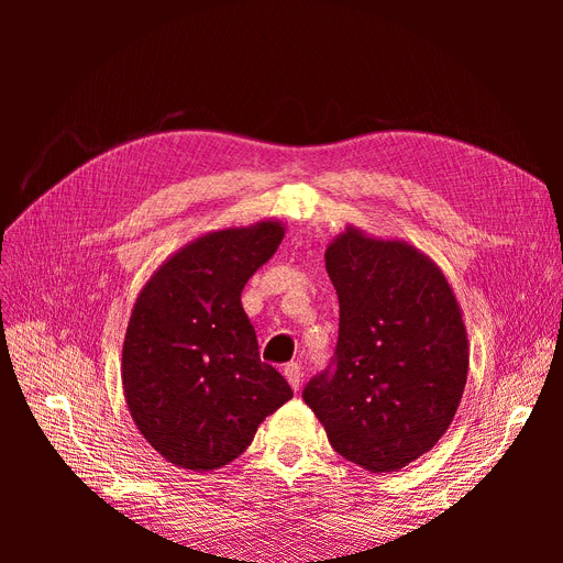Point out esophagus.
Listing matches in <instances>:
<instances>
[{
  "mask_svg": "<svg viewBox=\"0 0 563 563\" xmlns=\"http://www.w3.org/2000/svg\"><path fill=\"white\" fill-rule=\"evenodd\" d=\"M284 376H286L288 385H291L296 391L302 387V368H300V364H296V362L286 364L284 366Z\"/></svg>",
  "mask_w": 563,
  "mask_h": 563,
  "instance_id": "1",
  "label": "esophagus"
}]
</instances>
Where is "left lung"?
<instances>
[{"label":"left lung","instance_id":"left-lung-1","mask_svg":"<svg viewBox=\"0 0 563 563\" xmlns=\"http://www.w3.org/2000/svg\"><path fill=\"white\" fill-rule=\"evenodd\" d=\"M323 258L340 305L335 368L302 399L333 451L368 472H397L434 449L463 399V310L441 267L401 240L347 225Z\"/></svg>","mask_w":563,"mask_h":563}]
</instances>
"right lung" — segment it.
Listing matches in <instances>:
<instances>
[{"instance_id": "add662e5", "label": "right lung", "mask_w": 563, "mask_h": 563, "mask_svg": "<svg viewBox=\"0 0 563 563\" xmlns=\"http://www.w3.org/2000/svg\"><path fill=\"white\" fill-rule=\"evenodd\" d=\"M284 234L275 218L201 234L168 255L133 302L122 347L126 406L147 444L180 470L232 463L294 397L261 360L242 308L246 282Z\"/></svg>"}]
</instances>
